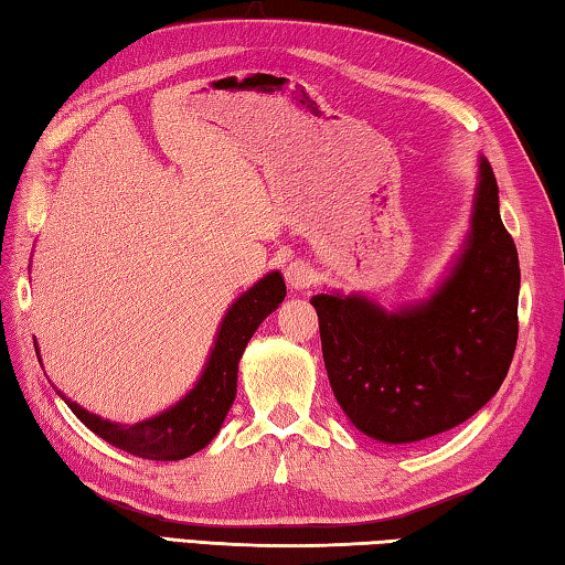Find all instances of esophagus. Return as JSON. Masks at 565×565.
I'll return each mask as SVG.
<instances>
[{
  "instance_id": "obj_1",
  "label": "esophagus",
  "mask_w": 565,
  "mask_h": 565,
  "mask_svg": "<svg viewBox=\"0 0 565 565\" xmlns=\"http://www.w3.org/2000/svg\"><path fill=\"white\" fill-rule=\"evenodd\" d=\"M286 276V284L291 286L294 291H301V289H309V286L316 281V271L309 262L303 259H296L284 269Z\"/></svg>"
}]
</instances>
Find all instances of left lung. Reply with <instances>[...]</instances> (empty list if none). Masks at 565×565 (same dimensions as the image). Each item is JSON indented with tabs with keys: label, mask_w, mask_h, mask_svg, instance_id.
<instances>
[{
	"label": "left lung",
	"mask_w": 565,
	"mask_h": 565,
	"mask_svg": "<svg viewBox=\"0 0 565 565\" xmlns=\"http://www.w3.org/2000/svg\"><path fill=\"white\" fill-rule=\"evenodd\" d=\"M519 254L499 214L494 170L479 158L471 230L455 269L415 306L318 294L323 363L338 405L390 445L447 433L504 383L519 338Z\"/></svg>",
	"instance_id": "1"
}]
</instances>
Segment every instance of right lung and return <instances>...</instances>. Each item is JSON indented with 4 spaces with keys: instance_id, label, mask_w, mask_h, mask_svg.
<instances>
[{
    "instance_id": "add662e5",
    "label": "right lung",
    "mask_w": 565,
    "mask_h": 565,
    "mask_svg": "<svg viewBox=\"0 0 565 565\" xmlns=\"http://www.w3.org/2000/svg\"><path fill=\"white\" fill-rule=\"evenodd\" d=\"M286 284L279 271L266 274L262 281H256L249 291H244L237 301L230 306L227 316L222 318L217 331V341L210 353V361L204 365L198 385H194L180 403L168 407L166 413L142 419L136 425H118L110 419H100L76 403L66 399L81 423L90 433L104 437L108 445L122 449L142 459L175 461L184 459L202 447H207L214 435L227 417L230 407L237 395V371L239 358L247 348L249 338L266 316L276 311V306L284 301Z\"/></svg>"
}]
</instances>
